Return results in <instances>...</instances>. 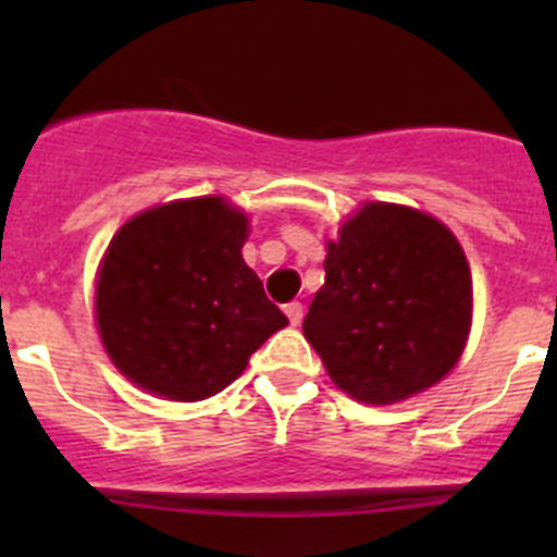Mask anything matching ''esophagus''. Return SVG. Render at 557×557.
<instances>
[{
    "label": "esophagus",
    "mask_w": 557,
    "mask_h": 557,
    "mask_svg": "<svg viewBox=\"0 0 557 557\" xmlns=\"http://www.w3.org/2000/svg\"><path fill=\"white\" fill-rule=\"evenodd\" d=\"M284 312H287V318H289V323H293V326H298V323L304 321V304L301 301L287 304V307H284Z\"/></svg>",
    "instance_id": "34e87169"
}]
</instances>
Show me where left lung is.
Segmentation results:
<instances>
[{
	"label": "left lung",
	"instance_id": "1",
	"mask_svg": "<svg viewBox=\"0 0 557 557\" xmlns=\"http://www.w3.org/2000/svg\"><path fill=\"white\" fill-rule=\"evenodd\" d=\"M326 250L304 337L334 385L396 405L441 382L471 329V270L455 234L410 206L366 203Z\"/></svg>",
	"mask_w": 557,
	"mask_h": 557
}]
</instances>
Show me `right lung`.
Returning a JSON list of instances; mask_svg holds the SVG:
<instances>
[{
    "mask_svg": "<svg viewBox=\"0 0 557 557\" xmlns=\"http://www.w3.org/2000/svg\"><path fill=\"white\" fill-rule=\"evenodd\" d=\"M248 218L225 198L172 200L127 220L97 275L95 312L113 366L172 401L228 387L287 318L245 264Z\"/></svg>",
    "mask_w": 557,
    "mask_h": 557,
    "instance_id": "add662e5",
    "label": "right lung"
}]
</instances>
